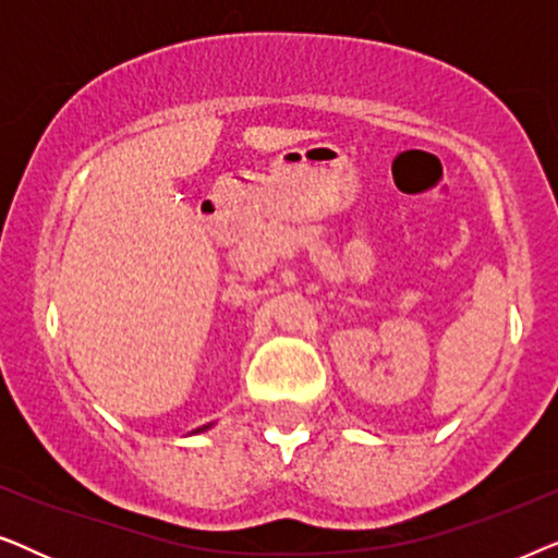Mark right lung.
Returning <instances> with one entry per match:
<instances>
[{
	"label": "right lung",
	"instance_id": "obj_1",
	"mask_svg": "<svg viewBox=\"0 0 558 558\" xmlns=\"http://www.w3.org/2000/svg\"><path fill=\"white\" fill-rule=\"evenodd\" d=\"M210 426V424H208ZM208 426H201V429H197V432H205V429H208Z\"/></svg>",
	"mask_w": 558,
	"mask_h": 558
}]
</instances>
